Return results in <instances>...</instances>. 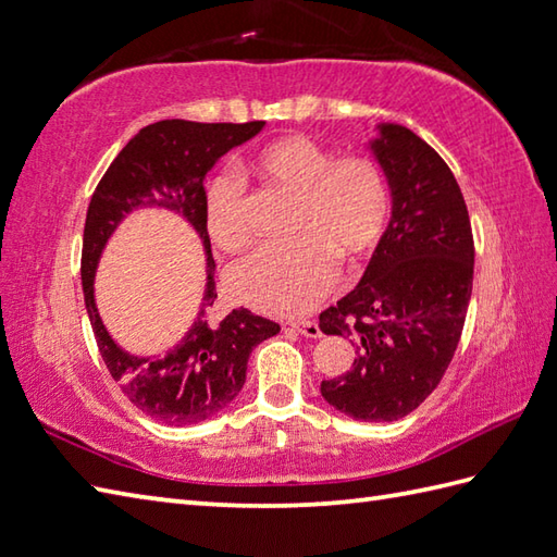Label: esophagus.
<instances>
[{"label": "esophagus", "mask_w": 557, "mask_h": 557, "mask_svg": "<svg viewBox=\"0 0 557 557\" xmlns=\"http://www.w3.org/2000/svg\"><path fill=\"white\" fill-rule=\"evenodd\" d=\"M289 325H292L296 332H301L304 337H310V339L322 337V330H320V325H318L315 320H294V322H289Z\"/></svg>", "instance_id": "esophagus-1"}]
</instances>
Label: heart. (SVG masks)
Wrapping results in <instances>:
<instances>
[{
    "mask_svg": "<svg viewBox=\"0 0 557 557\" xmlns=\"http://www.w3.org/2000/svg\"><path fill=\"white\" fill-rule=\"evenodd\" d=\"M263 185L296 197L294 242L263 247L230 270V292L270 315L313 310L339 277V258L358 261L384 237L392 191L382 165L366 153L332 151L306 135L280 137L251 159ZM251 203L242 180L218 175L206 189L203 220L211 239L239 251L251 239Z\"/></svg>",
    "mask_w": 557,
    "mask_h": 557,
    "instance_id": "heart-1",
    "label": "heart"
}]
</instances>
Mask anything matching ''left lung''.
I'll list each match as a JSON object with an SVG mask.
<instances>
[{
	"mask_svg": "<svg viewBox=\"0 0 557 557\" xmlns=\"http://www.w3.org/2000/svg\"><path fill=\"white\" fill-rule=\"evenodd\" d=\"M372 149L394 209L363 280L320 313V330L356 346L351 370L322 380L330 406L363 422L406 418L430 396L460 342L472 296L474 239L462 191L438 153L404 125Z\"/></svg>",
	"mask_w": 557,
	"mask_h": 557,
	"instance_id": "8db88e82",
	"label": "left lung"
}]
</instances>
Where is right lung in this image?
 <instances>
[{
  "instance_id": "1",
  "label": "right lung",
  "mask_w": 557,
  "mask_h": 557,
  "mask_svg": "<svg viewBox=\"0 0 557 557\" xmlns=\"http://www.w3.org/2000/svg\"><path fill=\"white\" fill-rule=\"evenodd\" d=\"M263 125V121L194 123L180 119L151 123L111 161L89 199L81 258L87 315L113 382L151 420L185 426L213 418L242 392L253 346L280 332L277 322L247 308H235L223 320L211 318L218 294L215 261L203 220V175L225 151L261 133ZM145 202H157L187 216L205 239L210 265L198 320L188 337L159 361L127 357L110 342L96 315L91 292L102 244L125 212Z\"/></svg>"
}]
</instances>
